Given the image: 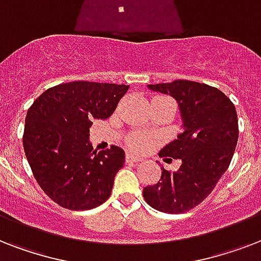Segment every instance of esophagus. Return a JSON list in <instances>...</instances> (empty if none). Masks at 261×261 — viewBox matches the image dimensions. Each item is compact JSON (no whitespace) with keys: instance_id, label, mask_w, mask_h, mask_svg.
Returning a JSON list of instances; mask_svg holds the SVG:
<instances>
[{"instance_id":"1","label":"esophagus","mask_w":261,"mask_h":261,"mask_svg":"<svg viewBox=\"0 0 261 261\" xmlns=\"http://www.w3.org/2000/svg\"><path fill=\"white\" fill-rule=\"evenodd\" d=\"M138 161H141V159L133 154V153H127L126 154V163H138Z\"/></svg>"}]
</instances>
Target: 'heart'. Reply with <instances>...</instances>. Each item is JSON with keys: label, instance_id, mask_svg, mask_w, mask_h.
I'll return each instance as SVG.
<instances>
[{"label": "heart", "instance_id": "1", "mask_svg": "<svg viewBox=\"0 0 261 261\" xmlns=\"http://www.w3.org/2000/svg\"><path fill=\"white\" fill-rule=\"evenodd\" d=\"M127 143H128V146H130L131 149H134V150H143V149L146 147L147 141L143 138V137H141V135H133V137L128 138Z\"/></svg>", "mask_w": 261, "mask_h": 261}]
</instances>
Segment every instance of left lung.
<instances>
[{
    "instance_id": "obj_1",
    "label": "left lung",
    "mask_w": 261,
    "mask_h": 261,
    "mask_svg": "<svg viewBox=\"0 0 261 261\" xmlns=\"http://www.w3.org/2000/svg\"><path fill=\"white\" fill-rule=\"evenodd\" d=\"M149 88L176 98L184 130L159 154L180 159V168H163L160 181L143 188V198L155 210L180 214L203 202L230 165L239 141L237 112L226 94L206 84L174 80Z\"/></svg>"
}]
</instances>
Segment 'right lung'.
Instances as JSON below:
<instances>
[{"label": "right lung", "instance_id": "obj_1", "mask_svg": "<svg viewBox=\"0 0 261 261\" xmlns=\"http://www.w3.org/2000/svg\"><path fill=\"white\" fill-rule=\"evenodd\" d=\"M128 85L73 81L43 92L27 112L22 146L44 194L69 210H90L110 198L124 151L93 150V119L114 114Z\"/></svg>", "mask_w": 261, "mask_h": 261}]
</instances>
